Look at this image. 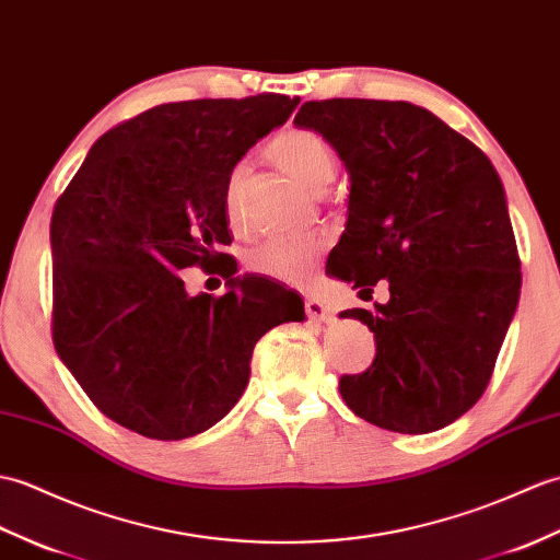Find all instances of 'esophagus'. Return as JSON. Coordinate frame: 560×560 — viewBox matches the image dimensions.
<instances>
[{"instance_id":"34e87169","label":"esophagus","mask_w":560,"mask_h":560,"mask_svg":"<svg viewBox=\"0 0 560 560\" xmlns=\"http://www.w3.org/2000/svg\"><path fill=\"white\" fill-rule=\"evenodd\" d=\"M305 315L310 317V319H315V322H329V307L324 305L322 301H317V298H312V295H307L305 298Z\"/></svg>"}]
</instances>
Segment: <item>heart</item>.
Instances as JSON below:
<instances>
[{
	"instance_id": "1",
	"label": "heart",
	"mask_w": 560,
	"mask_h": 560,
	"mask_svg": "<svg viewBox=\"0 0 560 560\" xmlns=\"http://www.w3.org/2000/svg\"><path fill=\"white\" fill-rule=\"evenodd\" d=\"M269 158L298 184L312 192H322L334 178V154L319 133L310 128H285L267 145ZM248 180V166L236 164L224 184V212L231 226L241 224L243 192ZM319 257V241L315 238H275L267 241L248 255V269L283 283H301L315 267Z\"/></svg>"
}]
</instances>
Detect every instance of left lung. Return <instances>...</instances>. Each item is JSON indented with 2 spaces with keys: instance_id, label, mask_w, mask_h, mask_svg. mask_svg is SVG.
Listing matches in <instances>:
<instances>
[{
  "instance_id": "1",
  "label": "left lung",
  "mask_w": 560,
  "mask_h": 560,
  "mask_svg": "<svg viewBox=\"0 0 560 560\" xmlns=\"http://www.w3.org/2000/svg\"><path fill=\"white\" fill-rule=\"evenodd\" d=\"M293 124L329 140L350 174L348 221L327 275L392 301L343 310L376 355L339 392L358 418L427 434L487 392L520 298V255L497 168L475 142L410 102H305Z\"/></svg>"
}]
</instances>
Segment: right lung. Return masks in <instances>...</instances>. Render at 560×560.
Returning a JSON list of instances; mask_svg holds the SVG:
<instances>
[{"instance_id":"add662e5","label":"right lung","mask_w":560,"mask_h":560,"mask_svg":"<svg viewBox=\"0 0 560 560\" xmlns=\"http://www.w3.org/2000/svg\"><path fill=\"white\" fill-rule=\"evenodd\" d=\"M298 97L168 102L109 128L51 212V341L102 415L136 434L205 432L248 386L255 343L303 322V298L236 259L224 184L289 119ZM230 279L224 296L185 291L179 269Z\"/></svg>"}]
</instances>
